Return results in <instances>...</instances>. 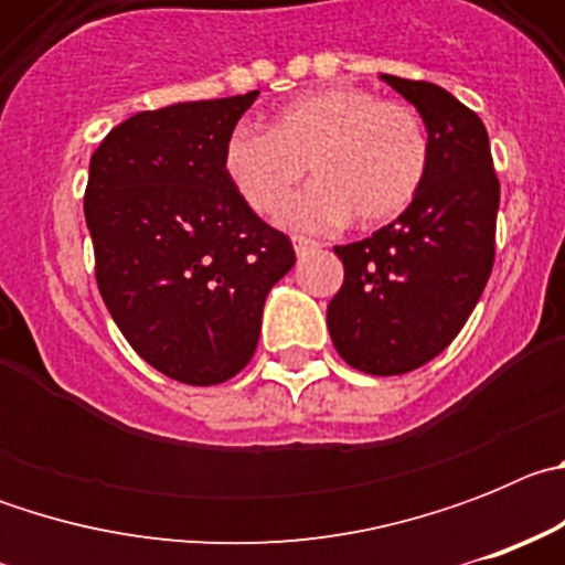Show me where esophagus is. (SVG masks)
<instances>
[{"label": "esophagus", "mask_w": 565, "mask_h": 565, "mask_svg": "<svg viewBox=\"0 0 565 565\" xmlns=\"http://www.w3.org/2000/svg\"><path fill=\"white\" fill-rule=\"evenodd\" d=\"M317 248H322V243H317V239H308V237H294V252H297L299 257H306V254L317 252Z\"/></svg>", "instance_id": "esophagus-1"}]
</instances>
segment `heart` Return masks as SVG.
Listing matches in <instances>:
<instances>
[{"label":"heart","mask_w":565,"mask_h":565,"mask_svg":"<svg viewBox=\"0 0 565 565\" xmlns=\"http://www.w3.org/2000/svg\"><path fill=\"white\" fill-rule=\"evenodd\" d=\"M430 163L416 109L359 87H328L279 107L266 132L237 129L223 149V174L243 206L277 214L306 169L313 183L279 221L322 232L351 221L382 226L411 206Z\"/></svg>","instance_id":"obj_1"}]
</instances>
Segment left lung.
Here are the masks:
<instances>
[{
    "instance_id": "8db88e82",
    "label": "left lung",
    "mask_w": 565,
    "mask_h": 565,
    "mask_svg": "<svg viewBox=\"0 0 565 565\" xmlns=\"http://www.w3.org/2000/svg\"><path fill=\"white\" fill-rule=\"evenodd\" d=\"M382 82L422 115L430 163L396 221L333 248L344 282L328 302V331L351 367L398 376L438 356L478 306L495 259L501 183L472 109L438 84L387 73Z\"/></svg>"
}]
</instances>
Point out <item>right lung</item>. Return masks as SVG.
<instances>
[{
    "label": "right lung",
    "instance_id": "obj_1",
    "mask_svg": "<svg viewBox=\"0 0 565 565\" xmlns=\"http://www.w3.org/2000/svg\"><path fill=\"white\" fill-rule=\"evenodd\" d=\"M257 96L138 113L89 158L84 217L104 306L143 362L183 384H221L252 362L268 291L297 259L223 174Z\"/></svg>",
    "mask_w": 565,
    "mask_h": 565
}]
</instances>
